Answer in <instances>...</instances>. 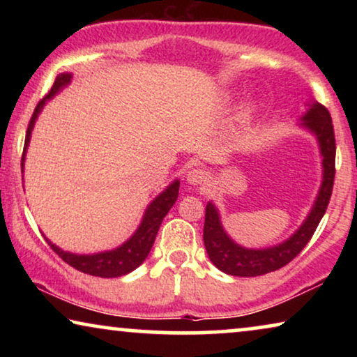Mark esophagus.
<instances>
[{
  "mask_svg": "<svg viewBox=\"0 0 357 357\" xmlns=\"http://www.w3.org/2000/svg\"><path fill=\"white\" fill-rule=\"evenodd\" d=\"M206 180V172L202 169H192L187 172V182L190 185H202Z\"/></svg>",
  "mask_w": 357,
  "mask_h": 357,
  "instance_id": "34e87169",
  "label": "esophagus"
}]
</instances>
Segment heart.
<instances>
[{"mask_svg": "<svg viewBox=\"0 0 357 357\" xmlns=\"http://www.w3.org/2000/svg\"><path fill=\"white\" fill-rule=\"evenodd\" d=\"M253 112H255V102H247L245 105L242 107V110H241V116L242 119H248V116H250Z\"/></svg>", "mask_w": 357, "mask_h": 357, "instance_id": "1", "label": "heart"}]
</instances>
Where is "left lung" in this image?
I'll return each instance as SVG.
<instances>
[{
  "mask_svg": "<svg viewBox=\"0 0 357 357\" xmlns=\"http://www.w3.org/2000/svg\"><path fill=\"white\" fill-rule=\"evenodd\" d=\"M301 128L315 136L321 155V183L317 198L304 222L286 241L265 248H248L229 236L221 222V214L213 202L206 204L203 241L209 260L218 270L231 276L250 278L276 271L287 265L309 243L320 219L328 206L335 180V131L330 112L317 100L307 102L305 114L301 116Z\"/></svg>",
  "mask_w": 357,
  "mask_h": 357,
  "instance_id": "obj_1",
  "label": "left lung"
}]
</instances>
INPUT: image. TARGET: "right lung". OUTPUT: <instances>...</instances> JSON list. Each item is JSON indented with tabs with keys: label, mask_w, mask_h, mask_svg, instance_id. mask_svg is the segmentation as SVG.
<instances>
[{
	"label": "right lung",
	"mask_w": 357,
	"mask_h": 357,
	"mask_svg": "<svg viewBox=\"0 0 357 357\" xmlns=\"http://www.w3.org/2000/svg\"><path fill=\"white\" fill-rule=\"evenodd\" d=\"M71 79H73L71 73H61V75H58L55 82H53L50 92H48V96L43 97V99L37 104L36 110H33V115L31 121H29V128L26 133V143H24L22 169H24V160H26L29 143H31L33 125H36L38 115H40V112L43 110V107H45L48 100H52L58 92H61L66 86H70ZM178 187H180L178 178H175L172 183H169L164 192H160L158 197L148 204V208H146V211L143 214V219H141L139 226L133 232V236L126 238L121 245H119L116 248H112V250H105L99 253H87V255L86 253H73V252L63 250V248L55 245L50 238H47L45 236L43 237H45L48 245L53 248V252H55L63 261H66L68 265L76 268V270L86 273V275L99 276V278H119V276L128 275V273L136 270V268L146 260V257L149 255L151 248H153V243L155 241V236H158L160 222H162L165 214L169 213V209L174 206L175 202H177Z\"/></svg>",
	"instance_id": "add662e5"
}]
</instances>
